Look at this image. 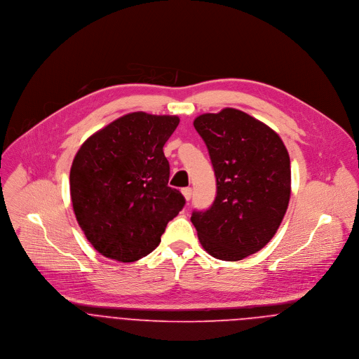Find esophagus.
Segmentation results:
<instances>
[{
  "instance_id": "obj_1",
  "label": "esophagus",
  "mask_w": 359,
  "mask_h": 359,
  "mask_svg": "<svg viewBox=\"0 0 359 359\" xmlns=\"http://www.w3.org/2000/svg\"><path fill=\"white\" fill-rule=\"evenodd\" d=\"M182 195H184V198L187 201H191V198H192V188H184L182 189Z\"/></svg>"
}]
</instances>
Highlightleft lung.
Masks as SVG:
<instances>
[{"instance_id":"8db88e82","label":"left lung","mask_w":359,"mask_h":359,"mask_svg":"<svg viewBox=\"0 0 359 359\" xmlns=\"http://www.w3.org/2000/svg\"><path fill=\"white\" fill-rule=\"evenodd\" d=\"M194 126L203 138L217 180V196L191 221L210 256L239 261L276 233L290 201V157L280 137L250 114L225 107Z\"/></svg>"}]
</instances>
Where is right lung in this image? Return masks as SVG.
Segmentation results:
<instances>
[{
	"label": "right lung",
	"mask_w": 359,
	"mask_h": 359,
	"mask_svg": "<svg viewBox=\"0 0 359 359\" xmlns=\"http://www.w3.org/2000/svg\"><path fill=\"white\" fill-rule=\"evenodd\" d=\"M177 116L128 113L93 134L74 156L70 196L80 228L102 256L133 262L160 243L185 199L168 187L163 147Z\"/></svg>",
	"instance_id": "right-lung-1"
}]
</instances>
